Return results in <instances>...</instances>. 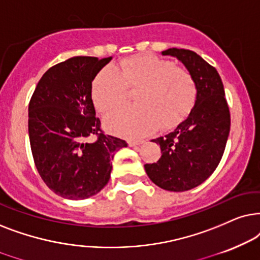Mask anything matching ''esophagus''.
<instances>
[{
    "label": "esophagus",
    "mask_w": 260,
    "mask_h": 260,
    "mask_svg": "<svg viewBox=\"0 0 260 260\" xmlns=\"http://www.w3.org/2000/svg\"><path fill=\"white\" fill-rule=\"evenodd\" d=\"M144 143L143 139H131L128 140V144H129V146H138V145H141Z\"/></svg>",
    "instance_id": "obj_1"
}]
</instances>
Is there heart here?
<instances>
[{"label":"heart","instance_id":"1","mask_svg":"<svg viewBox=\"0 0 260 260\" xmlns=\"http://www.w3.org/2000/svg\"><path fill=\"white\" fill-rule=\"evenodd\" d=\"M128 90H139L137 107L121 108L108 115L109 131L126 137H141L158 126L168 128L192 108L197 84L191 72L153 55H139L107 67L91 84V100L101 113H109L126 101Z\"/></svg>","mask_w":260,"mask_h":260}]
</instances>
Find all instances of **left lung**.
<instances>
[{
  "instance_id": "obj_1",
  "label": "left lung",
  "mask_w": 260,
  "mask_h": 260,
  "mask_svg": "<svg viewBox=\"0 0 260 260\" xmlns=\"http://www.w3.org/2000/svg\"><path fill=\"white\" fill-rule=\"evenodd\" d=\"M161 54L176 58L191 72L197 96L182 122L151 140L159 144L161 155L157 162L145 165V171L159 188L186 191L202 184L219 165L230 134V109L215 68L184 48H168Z\"/></svg>"
}]
</instances>
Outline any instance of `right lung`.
I'll use <instances>...</instances> for the list:
<instances>
[{
    "mask_svg": "<svg viewBox=\"0 0 260 260\" xmlns=\"http://www.w3.org/2000/svg\"><path fill=\"white\" fill-rule=\"evenodd\" d=\"M112 59L74 57L54 65L29 101L28 137L37 170L64 199L84 200L101 191L114 153L127 147L124 140L102 133L91 100L92 81Z\"/></svg>",
    "mask_w": 260,
    "mask_h": 260,
    "instance_id": "add662e5",
    "label": "right lung"
}]
</instances>
